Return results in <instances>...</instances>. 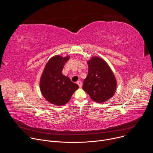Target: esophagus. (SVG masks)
Wrapping results in <instances>:
<instances>
[{"label": "esophagus", "instance_id": "34e87169", "mask_svg": "<svg viewBox=\"0 0 153 153\" xmlns=\"http://www.w3.org/2000/svg\"><path fill=\"white\" fill-rule=\"evenodd\" d=\"M77 85L79 86L80 88H81V87L82 86V83L81 81H78V82H77Z\"/></svg>", "mask_w": 153, "mask_h": 153}]
</instances>
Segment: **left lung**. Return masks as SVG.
I'll list each match as a JSON object with an SVG mask.
<instances>
[{"label":"left lung","instance_id":"obj_1","mask_svg":"<svg viewBox=\"0 0 153 153\" xmlns=\"http://www.w3.org/2000/svg\"><path fill=\"white\" fill-rule=\"evenodd\" d=\"M88 72L82 88L97 103H103L114 94L117 81L108 64L102 58L92 57L87 61Z\"/></svg>","mask_w":153,"mask_h":153}]
</instances>
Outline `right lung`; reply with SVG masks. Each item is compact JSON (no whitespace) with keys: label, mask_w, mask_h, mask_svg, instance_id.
<instances>
[{"label":"right lung","mask_w":153,"mask_h":153,"mask_svg":"<svg viewBox=\"0 0 153 153\" xmlns=\"http://www.w3.org/2000/svg\"><path fill=\"white\" fill-rule=\"evenodd\" d=\"M70 56L56 55L47 63L40 79V89L44 98L51 104L62 106L67 103L79 86L62 74Z\"/></svg>","instance_id":"right-lung-1"}]
</instances>
